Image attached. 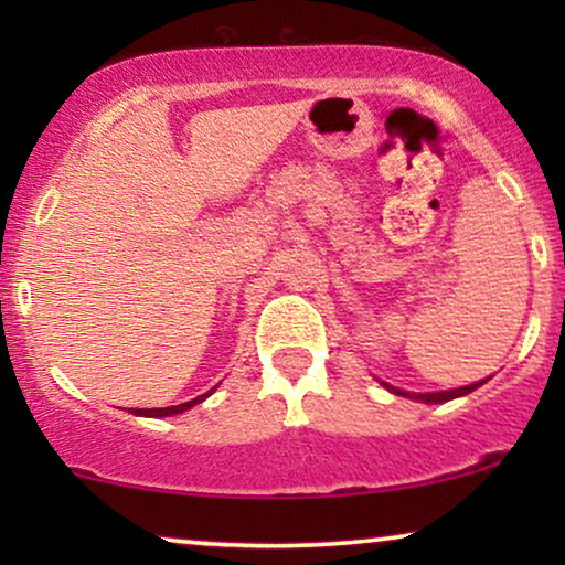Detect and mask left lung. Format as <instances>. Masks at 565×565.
Here are the masks:
<instances>
[{"instance_id":"obj_1","label":"left lung","mask_w":565,"mask_h":565,"mask_svg":"<svg viewBox=\"0 0 565 565\" xmlns=\"http://www.w3.org/2000/svg\"><path fill=\"white\" fill-rule=\"evenodd\" d=\"M486 381H478V383H470V385H462V388H452V391H437V393H408V391H401V388H393V385L383 383L385 388L391 393H396V396H406V398H416L422 401V404H445V401H452L458 396H468L470 391H476L478 385H483Z\"/></svg>"}]
</instances>
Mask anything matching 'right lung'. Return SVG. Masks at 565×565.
Returning a JSON list of instances; mask_svg holds the SVG:
<instances>
[{"mask_svg":"<svg viewBox=\"0 0 565 565\" xmlns=\"http://www.w3.org/2000/svg\"><path fill=\"white\" fill-rule=\"evenodd\" d=\"M215 391V388H213ZM211 391V393H213ZM211 393H203V396H198V398H192V401H184V404H180V406H164V408H136V416H174V414H182V412H188V408H192L195 404H200V401H205L207 396H211Z\"/></svg>","mask_w":565,"mask_h":565,"instance_id":"add662e5","label":"right lung"}]
</instances>
